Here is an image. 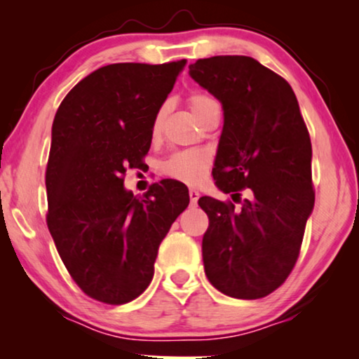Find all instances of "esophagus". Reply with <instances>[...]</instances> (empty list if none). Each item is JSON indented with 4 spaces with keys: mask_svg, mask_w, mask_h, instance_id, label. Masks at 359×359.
Returning a JSON list of instances; mask_svg holds the SVG:
<instances>
[{
    "mask_svg": "<svg viewBox=\"0 0 359 359\" xmlns=\"http://www.w3.org/2000/svg\"><path fill=\"white\" fill-rule=\"evenodd\" d=\"M189 199H191V204L198 203V199H199V191L189 189Z\"/></svg>",
    "mask_w": 359,
    "mask_h": 359,
    "instance_id": "1",
    "label": "esophagus"
}]
</instances>
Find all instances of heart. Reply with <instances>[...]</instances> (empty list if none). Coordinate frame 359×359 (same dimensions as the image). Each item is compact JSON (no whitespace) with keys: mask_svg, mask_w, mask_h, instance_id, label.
Masks as SVG:
<instances>
[{"mask_svg":"<svg viewBox=\"0 0 359 359\" xmlns=\"http://www.w3.org/2000/svg\"><path fill=\"white\" fill-rule=\"evenodd\" d=\"M188 106L193 117L198 122L203 121V117L210 109L219 107L217 101L212 96L204 95V93H193L188 97ZM165 122V109H160L151 122V139H160L163 132ZM210 166H212V156L204 150H183L178 154H173L168 160L163 161L161 171L163 175L171 180L181 181L186 184H198L205 178Z\"/></svg>","mask_w":359,"mask_h":359,"instance_id":"heart-1","label":"heart"}]
</instances>
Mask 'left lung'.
<instances>
[{
	"instance_id": "left-lung-1",
	"label": "left lung",
	"mask_w": 359,
	"mask_h": 359,
	"mask_svg": "<svg viewBox=\"0 0 359 359\" xmlns=\"http://www.w3.org/2000/svg\"><path fill=\"white\" fill-rule=\"evenodd\" d=\"M189 75L222 102L212 176L241 204L198 201L209 217L205 276L230 297L262 299L286 281L301 253L316 203L311 135L291 85L252 57L199 58Z\"/></svg>"
}]
</instances>
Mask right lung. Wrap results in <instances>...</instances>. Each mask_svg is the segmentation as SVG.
I'll list each match as a JSON object with an SVG mask.
<instances>
[{"instance_id":"add662e5","label":"right lung","mask_w":359,"mask_h":359,"mask_svg":"<svg viewBox=\"0 0 359 359\" xmlns=\"http://www.w3.org/2000/svg\"><path fill=\"white\" fill-rule=\"evenodd\" d=\"M184 67H101L57 109L47 227L72 279L95 301L121 306L145 291L161 240L189 204L188 188L173 180L151 184L142 199L124 189L126 171L144 165L151 122Z\"/></svg>"}]
</instances>
